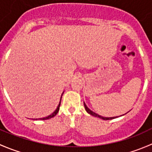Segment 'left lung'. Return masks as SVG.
<instances>
[{"label": "left lung", "instance_id": "obj_1", "mask_svg": "<svg viewBox=\"0 0 152 152\" xmlns=\"http://www.w3.org/2000/svg\"><path fill=\"white\" fill-rule=\"evenodd\" d=\"M84 105H85V108L86 111H87V113H88L89 114H90V115H91L95 116V117L103 119V120H112V119H114V118H118L117 116H115V117H110V118H107V117H104V116H102V115H99L96 114V113H94V112H93V111H92V110H90V109H89L88 107H87V105L85 104V102H84Z\"/></svg>", "mask_w": 152, "mask_h": 152}]
</instances>
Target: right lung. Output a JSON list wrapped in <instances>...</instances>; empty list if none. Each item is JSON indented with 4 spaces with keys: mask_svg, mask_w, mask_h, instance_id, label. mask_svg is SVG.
Segmentation results:
<instances>
[{
    "mask_svg": "<svg viewBox=\"0 0 152 152\" xmlns=\"http://www.w3.org/2000/svg\"><path fill=\"white\" fill-rule=\"evenodd\" d=\"M63 93H64V92L63 93H62V96H61V99H60V102H59V105H58V107H57V108L56 109V110H55L54 112H53V113H52V114H50V115H49L48 116H47V117H45V118H36V119H34V120H47V119H50V118H53V117H54L55 115H56V114H57L58 113V112H59V107H60V104H61V99H62V95H63ZM34 120V119H33Z\"/></svg>",
    "mask_w": 152,
    "mask_h": 152,
    "instance_id": "add662e5",
    "label": "right lung"
}]
</instances>
